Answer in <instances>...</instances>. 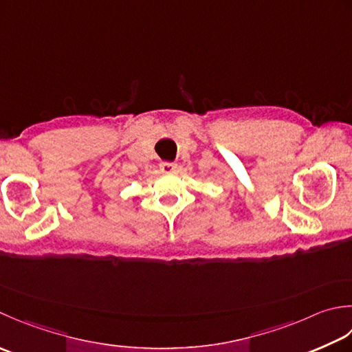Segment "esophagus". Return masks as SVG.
Instances as JSON below:
<instances>
[{
    "label": "esophagus",
    "instance_id": "obj_1",
    "mask_svg": "<svg viewBox=\"0 0 352 352\" xmlns=\"http://www.w3.org/2000/svg\"><path fill=\"white\" fill-rule=\"evenodd\" d=\"M175 169H177L175 163H170V162L160 163V170L163 174H172V172H175Z\"/></svg>",
    "mask_w": 352,
    "mask_h": 352
}]
</instances>
